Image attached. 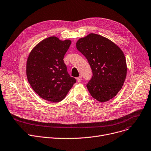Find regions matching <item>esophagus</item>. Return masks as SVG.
I'll return each instance as SVG.
<instances>
[{
  "label": "esophagus",
  "mask_w": 151,
  "mask_h": 151,
  "mask_svg": "<svg viewBox=\"0 0 151 151\" xmlns=\"http://www.w3.org/2000/svg\"><path fill=\"white\" fill-rule=\"evenodd\" d=\"M76 80H77V81L78 82V83H80V82L82 80V76H79V77L76 78Z\"/></svg>",
  "instance_id": "34e87169"
}]
</instances>
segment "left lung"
<instances>
[{"label":"left lung","instance_id":"left-lung-1","mask_svg":"<svg viewBox=\"0 0 151 151\" xmlns=\"http://www.w3.org/2000/svg\"><path fill=\"white\" fill-rule=\"evenodd\" d=\"M76 48L92 70V78L87 84L91 96L101 102L113 98L127 76V62L122 50L111 40L96 34L78 40Z\"/></svg>","mask_w":151,"mask_h":151}]
</instances>
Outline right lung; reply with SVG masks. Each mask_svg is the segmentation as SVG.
Segmentation results:
<instances>
[{
  "label": "right lung",
  "instance_id": "add662e5",
  "mask_svg": "<svg viewBox=\"0 0 151 151\" xmlns=\"http://www.w3.org/2000/svg\"><path fill=\"white\" fill-rule=\"evenodd\" d=\"M72 42L48 37L37 44L27 60L26 75L34 91L45 100H63L76 83L68 73L64 57Z\"/></svg>",
  "mask_w": 151,
  "mask_h": 151
}]
</instances>
